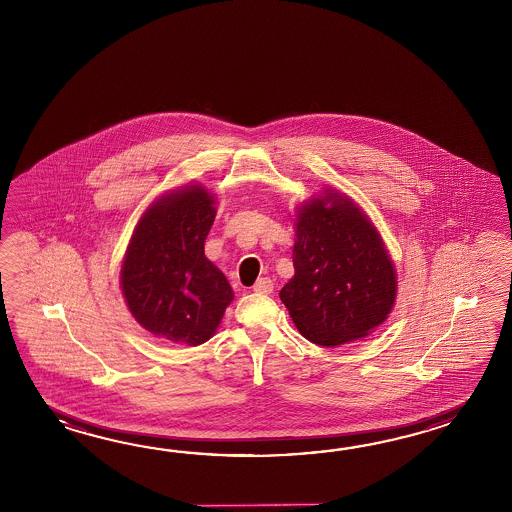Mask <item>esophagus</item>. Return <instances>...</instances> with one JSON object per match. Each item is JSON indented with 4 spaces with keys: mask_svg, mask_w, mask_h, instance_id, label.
<instances>
[{
    "mask_svg": "<svg viewBox=\"0 0 512 512\" xmlns=\"http://www.w3.org/2000/svg\"><path fill=\"white\" fill-rule=\"evenodd\" d=\"M254 293L258 294H271L272 282L271 278H258V282L254 283Z\"/></svg>",
    "mask_w": 512,
    "mask_h": 512,
    "instance_id": "1",
    "label": "esophagus"
}]
</instances>
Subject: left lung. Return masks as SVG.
<instances>
[{"mask_svg":"<svg viewBox=\"0 0 512 512\" xmlns=\"http://www.w3.org/2000/svg\"><path fill=\"white\" fill-rule=\"evenodd\" d=\"M293 263L294 276L280 298L313 344L333 348L366 337L392 311L397 291L392 260L375 227L348 197L329 192L300 210Z\"/></svg>","mask_w":512,"mask_h":512,"instance_id":"obj_1","label":"left lung"}]
</instances>
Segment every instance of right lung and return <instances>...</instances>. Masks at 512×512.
<instances>
[{"mask_svg": "<svg viewBox=\"0 0 512 512\" xmlns=\"http://www.w3.org/2000/svg\"><path fill=\"white\" fill-rule=\"evenodd\" d=\"M214 218L212 196L190 186L161 197L133 232L120 283L131 315L153 335L199 346L234 300L225 274L205 256Z\"/></svg>", "mask_w": 512, "mask_h": 512, "instance_id": "1", "label": "right lung"}]
</instances>
